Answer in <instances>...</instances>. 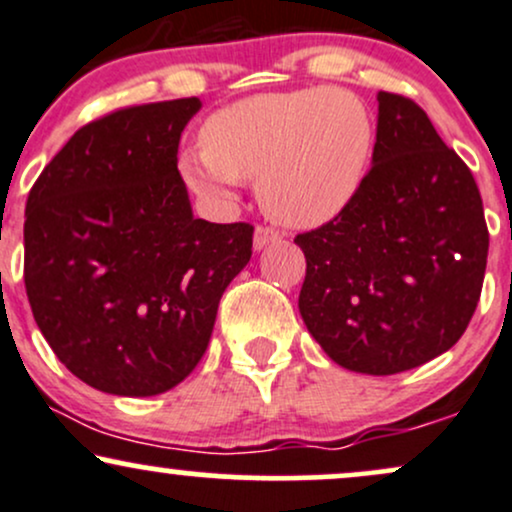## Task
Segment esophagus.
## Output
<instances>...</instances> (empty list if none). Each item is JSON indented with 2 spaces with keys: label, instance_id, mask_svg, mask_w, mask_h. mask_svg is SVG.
Returning a JSON list of instances; mask_svg holds the SVG:
<instances>
[{
  "label": "esophagus",
  "instance_id": "34e87169",
  "mask_svg": "<svg viewBox=\"0 0 512 512\" xmlns=\"http://www.w3.org/2000/svg\"><path fill=\"white\" fill-rule=\"evenodd\" d=\"M280 239H282V234L278 230H273V227L258 225L256 232H254V249L261 251V249H266L268 244L280 242Z\"/></svg>",
  "mask_w": 512,
  "mask_h": 512
}]
</instances>
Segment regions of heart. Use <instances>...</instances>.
Listing matches in <instances>:
<instances>
[{
	"instance_id": "heart-1",
	"label": "heart",
	"mask_w": 512,
	"mask_h": 512,
	"mask_svg": "<svg viewBox=\"0 0 512 512\" xmlns=\"http://www.w3.org/2000/svg\"><path fill=\"white\" fill-rule=\"evenodd\" d=\"M203 146L179 153V172L213 206L237 201L239 179L273 220L321 227L352 206L369 177L376 146L374 112L345 88L263 93L206 119Z\"/></svg>"
}]
</instances>
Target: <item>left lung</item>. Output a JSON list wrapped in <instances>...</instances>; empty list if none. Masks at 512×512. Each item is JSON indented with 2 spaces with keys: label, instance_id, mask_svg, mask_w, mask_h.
Segmentation results:
<instances>
[{
  "label": "left lung",
  "instance_id": "8db88e82",
  "mask_svg": "<svg viewBox=\"0 0 512 512\" xmlns=\"http://www.w3.org/2000/svg\"><path fill=\"white\" fill-rule=\"evenodd\" d=\"M371 165L345 213L294 239L306 256L299 314L335 364L390 376L462 338L489 230L470 167L410 98L378 93Z\"/></svg>",
  "mask_w": 512,
  "mask_h": 512
}]
</instances>
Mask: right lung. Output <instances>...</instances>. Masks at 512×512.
Returning <instances> with one entry per match:
<instances>
[{"instance_id":"obj_1","label":"right lung","mask_w":512,"mask_h":512,"mask_svg":"<svg viewBox=\"0 0 512 512\" xmlns=\"http://www.w3.org/2000/svg\"><path fill=\"white\" fill-rule=\"evenodd\" d=\"M198 98L124 107L76 131L26 203L23 280L40 333L90 388L182 383L206 352L254 227L194 218L177 170Z\"/></svg>"}]
</instances>
